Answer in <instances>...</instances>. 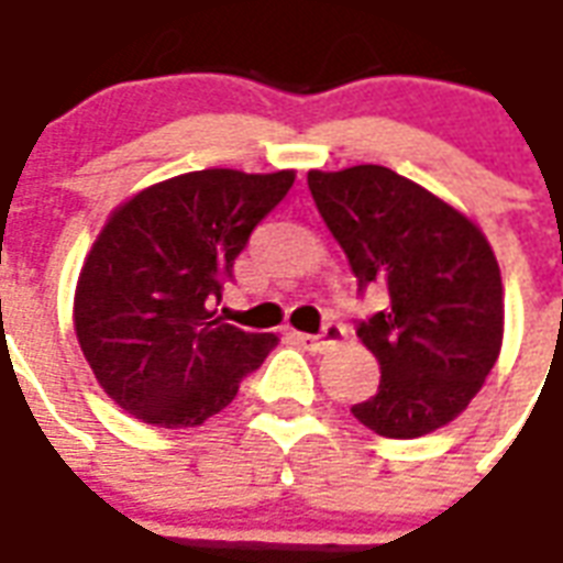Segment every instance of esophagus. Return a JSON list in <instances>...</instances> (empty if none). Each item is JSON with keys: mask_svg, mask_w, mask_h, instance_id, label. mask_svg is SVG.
Wrapping results in <instances>:
<instances>
[{"mask_svg": "<svg viewBox=\"0 0 563 563\" xmlns=\"http://www.w3.org/2000/svg\"><path fill=\"white\" fill-rule=\"evenodd\" d=\"M343 338H346L343 325H329L322 334H295V341L301 343L305 350H310V353H329L338 343H343Z\"/></svg>", "mask_w": 563, "mask_h": 563, "instance_id": "1", "label": "esophagus"}]
</instances>
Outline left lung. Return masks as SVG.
Listing matches in <instances>:
<instances>
[{
    "label": "left lung",
    "mask_w": 563,
    "mask_h": 563,
    "mask_svg": "<svg viewBox=\"0 0 563 563\" xmlns=\"http://www.w3.org/2000/svg\"><path fill=\"white\" fill-rule=\"evenodd\" d=\"M322 220L355 280L389 292L358 322L379 389L353 416L379 437L413 440L467 410L504 343V283L483 229L383 165L307 172Z\"/></svg>",
    "instance_id": "left-lung-1"
}]
</instances>
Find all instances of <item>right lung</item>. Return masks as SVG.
<instances>
[{
	"mask_svg": "<svg viewBox=\"0 0 563 563\" xmlns=\"http://www.w3.org/2000/svg\"><path fill=\"white\" fill-rule=\"evenodd\" d=\"M295 172H186L111 210L75 286V334L99 386L129 416L196 428L225 410L277 346L210 310L238 253Z\"/></svg>",
	"mask_w": 563,
	"mask_h": 563,
	"instance_id": "add662e5",
	"label": "right lung"
}]
</instances>
